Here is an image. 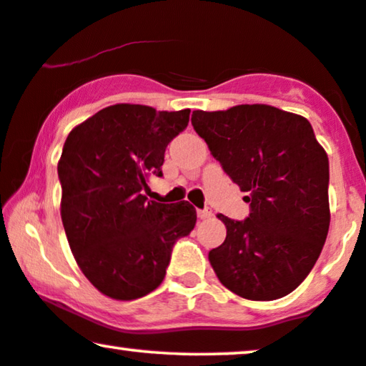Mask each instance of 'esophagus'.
I'll list each match as a JSON object with an SVG mask.
<instances>
[{"label": "esophagus", "mask_w": 366, "mask_h": 366, "mask_svg": "<svg viewBox=\"0 0 366 366\" xmlns=\"http://www.w3.org/2000/svg\"><path fill=\"white\" fill-rule=\"evenodd\" d=\"M197 214H198V218H199V219H208L209 217H212L213 213H212V209L204 208V209H198Z\"/></svg>", "instance_id": "1"}]
</instances>
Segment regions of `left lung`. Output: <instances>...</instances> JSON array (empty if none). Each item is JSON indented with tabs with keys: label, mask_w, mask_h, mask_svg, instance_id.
<instances>
[{
	"label": "left lung",
	"mask_w": 366,
	"mask_h": 366,
	"mask_svg": "<svg viewBox=\"0 0 366 366\" xmlns=\"http://www.w3.org/2000/svg\"><path fill=\"white\" fill-rule=\"evenodd\" d=\"M242 192L244 222L218 214L227 238L208 253L223 287L254 302L292 293L317 263L330 227L328 157L307 118L269 104L192 114Z\"/></svg>",
	"instance_id": "1"
}]
</instances>
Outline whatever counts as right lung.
I'll use <instances>...</instances> for the list:
<instances>
[{
    "label": "right lung",
    "instance_id": "1",
    "mask_svg": "<svg viewBox=\"0 0 366 366\" xmlns=\"http://www.w3.org/2000/svg\"><path fill=\"white\" fill-rule=\"evenodd\" d=\"M189 109L144 104L103 108L69 132L58 162L61 219L71 253L89 283L113 300L142 298L163 282L178 238L197 223L188 202L144 197L163 177L168 143L188 127Z\"/></svg>",
    "mask_w": 366,
    "mask_h": 366
}]
</instances>
